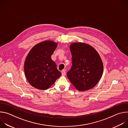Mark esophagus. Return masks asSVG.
<instances>
[{"instance_id": "esophagus-1", "label": "esophagus", "mask_w": 128, "mask_h": 128, "mask_svg": "<svg viewBox=\"0 0 128 128\" xmlns=\"http://www.w3.org/2000/svg\"><path fill=\"white\" fill-rule=\"evenodd\" d=\"M61 73H62V75L63 76H64L66 74V72H65V70H63L62 71H61Z\"/></svg>"}]
</instances>
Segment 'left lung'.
<instances>
[{
	"label": "left lung",
	"instance_id": "left-lung-1",
	"mask_svg": "<svg viewBox=\"0 0 128 128\" xmlns=\"http://www.w3.org/2000/svg\"><path fill=\"white\" fill-rule=\"evenodd\" d=\"M72 65L67 76L80 91L93 88L101 79L103 71L101 58L96 50L83 42L72 43L70 46Z\"/></svg>",
	"mask_w": 128,
	"mask_h": 128
}]
</instances>
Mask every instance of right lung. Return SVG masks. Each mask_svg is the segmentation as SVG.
Segmentation results:
<instances>
[{
	"mask_svg": "<svg viewBox=\"0 0 128 128\" xmlns=\"http://www.w3.org/2000/svg\"><path fill=\"white\" fill-rule=\"evenodd\" d=\"M58 44L46 40L34 46L24 63V72L29 83L38 90H46L61 76L51 58Z\"/></svg>",
	"mask_w": 128,
	"mask_h": 128,
	"instance_id": "1",
	"label": "right lung"
}]
</instances>
